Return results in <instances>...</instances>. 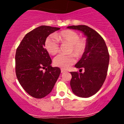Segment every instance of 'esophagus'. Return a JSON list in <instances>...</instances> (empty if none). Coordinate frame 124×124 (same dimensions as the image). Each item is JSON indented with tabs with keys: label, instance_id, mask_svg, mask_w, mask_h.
Segmentation results:
<instances>
[{
	"label": "esophagus",
	"instance_id": "34e87169",
	"mask_svg": "<svg viewBox=\"0 0 124 124\" xmlns=\"http://www.w3.org/2000/svg\"><path fill=\"white\" fill-rule=\"evenodd\" d=\"M61 73H63V72H66V70H64L63 69H61Z\"/></svg>",
	"mask_w": 124,
	"mask_h": 124
}]
</instances>
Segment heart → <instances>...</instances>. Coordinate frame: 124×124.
I'll return each mask as SVG.
<instances>
[{
	"label": "heart",
	"instance_id": "1",
	"mask_svg": "<svg viewBox=\"0 0 124 124\" xmlns=\"http://www.w3.org/2000/svg\"><path fill=\"white\" fill-rule=\"evenodd\" d=\"M71 45L70 53H74L78 57H80L86 51L87 42L86 38H80L79 33L72 30H65L55 35H51L46 38L45 48L49 54L54 55L59 51V42ZM76 62V56L73 54L69 55L60 54L54 59L56 66L63 69L69 68Z\"/></svg>",
	"mask_w": 124,
	"mask_h": 124
}]
</instances>
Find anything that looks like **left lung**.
<instances>
[{
	"label": "left lung",
	"mask_w": 124,
	"mask_h": 124,
	"mask_svg": "<svg viewBox=\"0 0 124 124\" xmlns=\"http://www.w3.org/2000/svg\"><path fill=\"white\" fill-rule=\"evenodd\" d=\"M68 28L81 31L87 37L86 51L75 65L80 70L85 69V72H70L72 77L70 85L75 95L89 97L100 89L106 80L109 60L108 48L102 37L89 27L79 25Z\"/></svg>",
	"instance_id": "1"
}]
</instances>
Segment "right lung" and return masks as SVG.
Returning a JSON list of instances; mask_svg holds the SVG:
<instances>
[{
	"instance_id": "right-lung-1",
	"label": "right lung",
	"mask_w": 124,
	"mask_h": 124,
	"mask_svg": "<svg viewBox=\"0 0 124 124\" xmlns=\"http://www.w3.org/2000/svg\"><path fill=\"white\" fill-rule=\"evenodd\" d=\"M60 28L41 25L28 32L17 48L16 74L18 82L28 94L41 99L51 93L61 70L52 67L45 46L46 38Z\"/></svg>"
}]
</instances>
